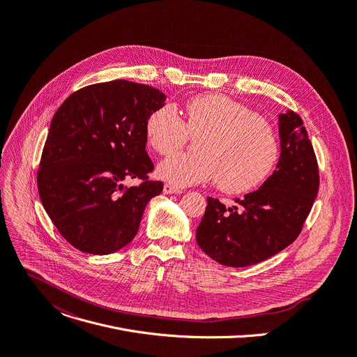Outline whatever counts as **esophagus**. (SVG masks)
<instances>
[{
  "label": "esophagus",
  "mask_w": 357,
  "mask_h": 357,
  "mask_svg": "<svg viewBox=\"0 0 357 357\" xmlns=\"http://www.w3.org/2000/svg\"><path fill=\"white\" fill-rule=\"evenodd\" d=\"M164 193H182V189H179V188H176V186H174V185H171V183H165L164 185Z\"/></svg>",
  "instance_id": "1"
}]
</instances>
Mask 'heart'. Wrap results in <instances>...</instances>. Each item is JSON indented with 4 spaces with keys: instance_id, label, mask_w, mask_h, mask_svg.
<instances>
[{
    "instance_id": "heart-1",
    "label": "heart",
    "mask_w": 357,
    "mask_h": 357,
    "mask_svg": "<svg viewBox=\"0 0 357 357\" xmlns=\"http://www.w3.org/2000/svg\"><path fill=\"white\" fill-rule=\"evenodd\" d=\"M189 135L199 137L198 153H175L158 167V175L176 186L215 179L225 192H248L271 176L280 156L275 129L250 108L222 93L189 100L185 121L175 105L164 104L145 122L148 145L159 155L179 151Z\"/></svg>"
}]
</instances>
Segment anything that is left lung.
<instances>
[{"instance_id":"left-lung-1","label":"left lung","mask_w":357,"mask_h":357,"mask_svg":"<svg viewBox=\"0 0 357 357\" xmlns=\"http://www.w3.org/2000/svg\"><path fill=\"white\" fill-rule=\"evenodd\" d=\"M280 158L275 172L255 192L226 208L208 198L197 229L199 248L225 266L243 268L287 248L302 232L319 189L317 159L302 118L279 115Z\"/></svg>"}]
</instances>
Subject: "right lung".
<instances>
[{
  "mask_svg": "<svg viewBox=\"0 0 357 357\" xmlns=\"http://www.w3.org/2000/svg\"><path fill=\"white\" fill-rule=\"evenodd\" d=\"M165 98L149 85L116 79L78 89L55 112L37 183L55 228L78 250L108 255L128 245L146 204L164 189L148 176L145 122ZM125 178L142 182L128 188Z\"/></svg>",
  "mask_w": 357,
  "mask_h": 357,
  "instance_id": "1",
  "label": "right lung"
}]
</instances>
